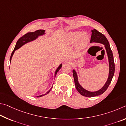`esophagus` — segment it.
I'll return each instance as SVG.
<instances>
[{
	"label": "esophagus",
	"mask_w": 126,
	"mask_h": 126,
	"mask_svg": "<svg viewBox=\"0 0 126 126\" xmlns=\"http://www.w3.org/2000/svg\"><path fill=\"white\" fill-rule=\"evenodd\" d=\"M63 61H64V63H70V59L69 58H65L63 59Z\"/></svg>",
	"instance_id": "esophagus-1"
}]
</instances>
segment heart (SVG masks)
<instances>
[{
    "label": "heart",
    "mask_w": 126,
    "mask_h": 126,
    "mask_svg": "<svg viewBox=\"0 0 126 126\" xmlns=\"http://www.w3.org/2000/svg\"><path fill=\"white\" fill-rule=\"evenodd\" d=\"M66 39L68 43L76 44L79 49H84L89 45L90 41L89 35L87 32L81 33L80 31H72L67 32L66 35Z\"/></svg>",
    "instance_id": "heart-1"
}]
</instances>
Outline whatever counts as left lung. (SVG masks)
I'll return each instance as SVG.
<instances>
[{
	"label": "left lung",
	"mask_w": 126,
	"mask_h": 126,
	"mask_svg": "<svg viewBox=\"0 0 126 126\" xmlns=\"http://www.w3.org/2000/svg\"><path fill=\"white\" fill-rule=\"evenodd\" d=\"M92 35L91 37L90 43H101L104 45L106 51L108 59H109V77H108L107 80L104 86L98 91H89L88 90L83 88L81 85L79 83L78 80V76L77 75L76 71L74 69L72 70L73 72V76L74 79V82L75 84V87L78 91L80 93L81 95L85 97H92L97 96H99L100 94L104 93L106 90L109 87V85L111 82V81L113 78L114 73V63L113 60V56L112 54V51L110 47L109 42L108 41L106 37L102 33L98 32L96 29H93L91 30Z\"/></svg>",
	"instance_id": "obj_1"
}]
</instances>
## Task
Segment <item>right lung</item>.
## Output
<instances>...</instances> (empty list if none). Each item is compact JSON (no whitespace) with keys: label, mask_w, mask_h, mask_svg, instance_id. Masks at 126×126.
<instances>
[{"label":"right lung","mask_w":126,"mask_h":126,"mask_svg":"<svg viewBox=\"0 0 126 126\" xmlns=\"http://www.w3.org/2000/svg\"><path fill=\"white\" fill-rule=\"evenodd\" d=\"M45 30H37L36 31H35L34 32H28L27 34H26L23 36L22 37H21L16 42V45L15 46V48L14 50H13V51L12 52V54H11V56H10V62H11V60H12V58L13 56V54H14V53L15 52V50H16L17 49H19V48L21 47L22 46L25 45V44L28 43H29L30 41H32L33 40H36L37 38H38V37L40 36H42V35H43L45 34ZM62 67V63H61L60 65L59 66V67L57 68V69L56 70V71H55V76H56V74L57 73V72H58L60 69H61ZM52 87L51 88V89L48 90V91L46 92V94H42V95L40 96H36L37 97H41V96H43L44 95H46V94H48L50 92V91L51 90Z\"/></svg>","instance_id":"right-lung-1"}]
</instances>
